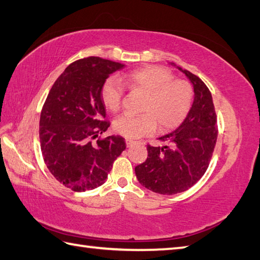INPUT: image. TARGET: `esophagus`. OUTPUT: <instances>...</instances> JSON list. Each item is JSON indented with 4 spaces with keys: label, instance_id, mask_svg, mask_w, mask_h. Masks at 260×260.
I'll return each mask as SVG.
<instances>
[{
    "label": "esophagus",
    "instance_id": "1",
    "mask_svg": "<svg viewBox=\"0 0 260 260\" xmlns=\"http://www.w3.org/2000/svg\"><path fill=\"white\" fill-rule=\"evenodd\" d=\"M135 144V142L134 141H132V140H126V146L127 147H132Z\"/></svg>",
    "mask_w": 260,
    "mask_h": 260
}]
</instances>
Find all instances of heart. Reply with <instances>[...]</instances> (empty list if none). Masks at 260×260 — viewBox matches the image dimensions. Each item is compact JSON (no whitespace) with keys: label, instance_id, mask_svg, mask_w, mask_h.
I'll return each instance as SVG.
<instances>
[{"label":"heart","instance_id":"1","mask_svg":"<svg viewBox=\"0 0 260 260\" xmlns=\"http://www.w3.org/2000/svg\"><path fill=\"white\" fill-rule=\"evenodd\" d=\"M120 80L131 89L145 93L141 115L124 114L114 121V128L127 139H139L153 133L156 126L168 131L181 124L191 108L193 88L189 81L175 79L174 74L159 66L137 69ZM124 89L121 82L110 77L104 82L101 98L109 112H117L120 107Z\"/></svg>","mask_w":260,"mask_h":260}]
</instances>
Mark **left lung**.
<instances>
[{
  "mask_svg": "<svg viewBox=\"0 0 260 260\" xmlns=\"http://www.w3.org/2000/svg\"><path fill=\"white\" fill-rule=\"evenodd\" d=\"M178 69L193 85L192 107L178 128L159 137L163 146L147 145L146 161L135 168L140 183L158 194H176L194 185L206 173L218 137L217 115L209 88L198 76Z\"/></svg>",
  "mask_w": 260,
  "mask_h": 260,
  "instance_id": "left-lung-1",
  "label": "left lung"
}]
</instances>
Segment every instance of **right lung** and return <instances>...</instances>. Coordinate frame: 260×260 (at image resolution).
Masks as SVG:
<instances>
[{
	"mask_svg": "<svg viewBox=\"0 0 260 260\" xmlns=\"http://www.w3.org/2000/svg\"><path fill=\"white\" fill-rule=\"evenodd\" d=\"M124 64L88 57L69 64L54 81L40 116V145L48 170L68 189L82 192L106 181L113 163L126 148L121 136L96 140L110 123L102 86Z\"/></svg>",
	"mask_w": 260,
	"mask_h": 260,
	"instance_id": "right-lung-1",
	"label": "right lung"
}]
</instances>
